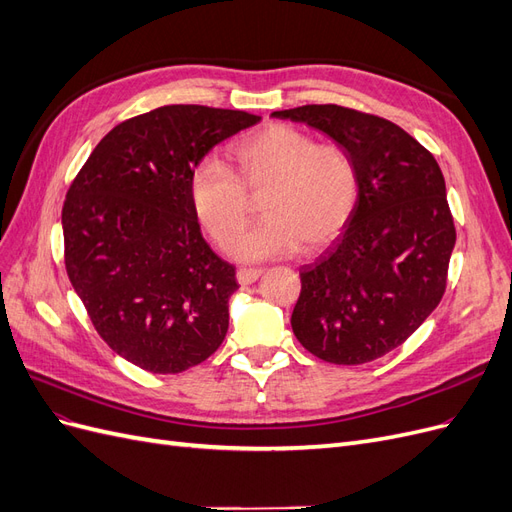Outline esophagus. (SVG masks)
Instances as JSON below:
<instances>
[{"label": "esophagus", "instance_id": "obj_1", "mask_svg": "<svg viewBox=\"0 0 512 512\" xmlns=\"http://www.w3.org/2000/svg\"><path fill=\"white\" fill-rule=\"evenodd\" d=\"M260 275H262V269H239L237 271V282L241 286H250V284H254L258 280Z\"/></svg>", "mask_w": 512, "mask_h": 512}]
</instances>
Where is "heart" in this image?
I'll return each instance as SVG.
<instances>
[{
	"instance_id": "b5f03b06",
	"label": "heart",
	"mask_w": 512,
	"mask_h": 512,
	"mask_svg": "<svg viewBox=\"0 0 512 512\" xmlns=\"http://www.w3.org/2000/svg\"><path fill=\"white\" fill-rule=\"evenodd\" d=\"M235 156L241 179L218 158L200 160L190 175L196 220L213 243L231 241L232 258H284L301 245L312 254L331 245L350 224L361 198V177L344 147L318 145L312 134L273 123L243 138ZM245 187L255 195L268 192L262 207L266 220L238 236L249 214Z\"/></svg>"
}]
</instances>
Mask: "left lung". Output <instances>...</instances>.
Masks as SVG:
<instances>
[{"label": "left lung", "instance_id": "1", "mask_svg": "<svg viewBox=\"0 0 512 512\" xmlns=\"http://www.w3.org/2000/svg\"><path fill=\"white\" fill-rule=\"evenodd\" d=\"M344 147L361 177L350 224L312 265L290 318L301 346L335 365L395 350L438 307L455 224L436 158L395 123L337 104L271 113Z\"/></svg>", "mask_w": 512, "mask_h": 512}]
</instances>
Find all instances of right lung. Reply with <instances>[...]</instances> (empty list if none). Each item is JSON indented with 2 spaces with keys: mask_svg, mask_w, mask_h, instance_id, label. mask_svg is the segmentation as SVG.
<instances>
[{
  "mask_svg": "<svg viewBox=\"0 0 512 512\" xmlns=\"http://www.w3.org/2000/svg\"><path fill=\"white\" fill-rule=\"evenodd\" d=\"M260 115L170 104L108 132L72 181L66 269L104 342L151 374H181L220 348L235 267L203 239L194 166Z\"/></svg>",
  "mask_w": 512,
  "mask_h": 512,
  "instance_id": "1",
  "label": "right lung"
}]
</instances>
